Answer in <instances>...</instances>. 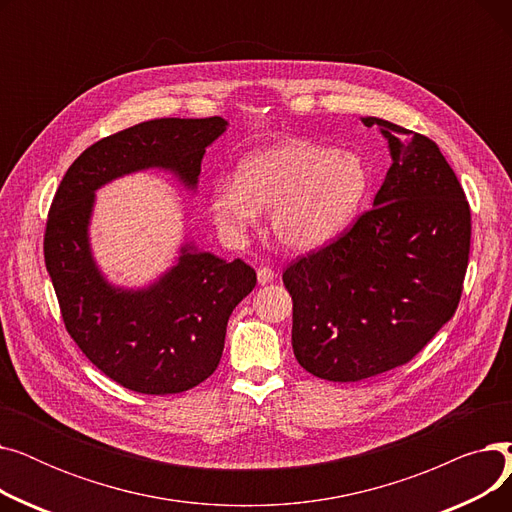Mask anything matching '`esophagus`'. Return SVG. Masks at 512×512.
<instances>
[{
    "label": "esophagus",
    "instance_id": "1",
    "mask_svg": "<svg viewBox=\"0 0 512 512\" xmlns=\"http://www.w3.org/2000/svg\"><path fill=\"white\" fill-rule=\"evenodd\" d=\"M257 280H259V284H270L276 280V272L272 270V267L261 265L257 270Z\"/></svg>",
    "mask_w": 512,
    "mask_h": 512
}]
</instances>
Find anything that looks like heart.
Instances as JSON below:
<instances>
[{
  "mask_svg": "<svg viewBox=\"0 0 512 512\" xmlns=\"http://www.w3.org/2000/svg\"><path fill=\"white\" fill-rule=\"evenodd\" d=\"M371 186V172L355 151L290 139L257 149L240 161L236 178L211 188V215L228 238H242L270 209L280 245L315 249L355 222Z\"/></svg>",
  "mask_w": 512,
  "mask_h": 512,
  "instance_id": "1",
  "label": "heart"
}]
</instances>
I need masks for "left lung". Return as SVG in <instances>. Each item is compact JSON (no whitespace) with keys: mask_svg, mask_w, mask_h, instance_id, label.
I'll return each instance as SVG.
<instances>
[{"mask_svg":"<svg viewBox=\"0 0 512 512\" xmlns=\"http://www.w3.org/2000/svg\"><path fill=\"white\" fill-rule=\"evenodd\" d=\"M392 166L373 207L284 274L292 351L328 382L409 363L454 315L471 247V209L440 147L382 118Z\"/></svg>","mask_w":512,"mask_h":512,"instance_id":"1","label":"left lung"}]
</instances>
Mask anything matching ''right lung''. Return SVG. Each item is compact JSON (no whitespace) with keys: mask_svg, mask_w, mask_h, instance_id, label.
<instances>
[{"mask_svg":"<svg viewBox=\"0 0 512 512\" xmlns=\"http://www.w3.org/2000/svg\"><path fill=\"white\" fill-rule=\"evenodd\" d=\"M226 126L213 116L120 130L74 159L49 207L43 253L64 326L97 369L132 392L178 394L205 382L222 359L228 317L257 274L242 259L228 263L184 245L178 263L151 286H112L89 245L95 191L149 168L197 188L205 149Z\"/></svg>","mask_w":512,"mask_h":512,"instance_id":"right-lung-1","label":"right lung"}]
</instances>
